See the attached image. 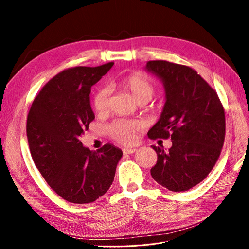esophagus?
<instances>
[{
  "label": "esophagus",
  "mask_w": 249,
  "mask_h": 249,
  "mask_svg": "<svg viewBox=\"0 0 249 249\" xmlns=\"http://www.w3.org/2000/svg\"><path fill=\"white\" fill-rule=\"evenodd\" d=\"M136 150H137L136 148H133V147H124V148H123V153L124 155H130V154H133L136 152Z\"/></svg>",
  "instance_id": "obj_1"
}]
</instances>
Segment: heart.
I'll return each mask as SVG.
<instances>
[{"label": "heart", "instance_id": "b5f03b06", "mask_svg": "<svg viewBox=\"0 0 249 249\" xmlns=\"http://www.w3.org/2000/svg\"><path fill=\"white\" fill-rule=\"evenodd\" d=\"M120 85L127 90L134 97V100L139 103H147L155 93V87L141 73H131L120 80ZM110 89L103 87L96 91L93 99V106L96 112H105L109 107ZM139 125L137 123L127 122V120H117L113 123L109 132L111 136L122 143H131L135 138V132Z\"/></svg>", "mask_w": 249, "mask_h": 249}]
</instances>
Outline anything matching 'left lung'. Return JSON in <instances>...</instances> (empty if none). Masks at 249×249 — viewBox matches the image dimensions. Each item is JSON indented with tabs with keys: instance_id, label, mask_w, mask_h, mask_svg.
<instances>
[{
	"instance_id": "8db88e82",
	"label": "left lung",
	"mask_w": 249,
	"mask_h": 249,
	"mask_svg": "<svg viewBox=\"0 0 249 249\" xmlns=\"http://www.w3.org/2000/svg\"><path fill=\"white\" fill-rule=\"evenodd\" d=\"M144 70L159 79L165 103L148 137L171 138L164 149L152 145L158 160L150 175L170 191H187L205 179L219 158L225 136L224 110L215 90L191 67L148 61Z\"/></svg>"
}]
</instances>
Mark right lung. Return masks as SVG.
<instances>
[{
    "instance_id": "obj_1",
    "label": "right lung",
    "mask_w": 249,
    "mask_h": 249,
    "mask_svg": "<svg viewBox=\"0 0 249 249\" xmlns=\"http://www.w3.org/2000/svg\"><path fill=\"white\" fill-rule=\"evenodd\" d=\"M113 64L78 66L58 73L29 111L27 136L32 159L52 189L70 202L89 203L103 196L123 157V150L109 143L93 152L80 141L94 119L91 87Z\"/></svg>"
}]
</instances>
